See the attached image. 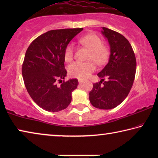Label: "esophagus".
Wrapping results in <instances>:
<instances>
[{
    "label": "esophagus",
    "instance_id": "1",
    "mask_svg": "<svg viewBox=\"0 0 158 158\" xmlns=\"http://www.w3.org/2000/svg\"><path fill=\"white\" fill-rule=\"evenodd\" d=\"M84 82V80H81V79L79 80V84H82Z\"/></svg>",
    "mask_w": 158,
    "mask_h": 158
}]
</instances>
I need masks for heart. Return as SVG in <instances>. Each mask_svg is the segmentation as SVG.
Wrapping results in <instances>:
<instances>
[{
	"mask_svg": "<svg viewBox=\"0 0 158 158\" xmlns=\"http://www.w3.org/2000/svg\"><path fill=\"white\" fill-rule=\"evenodd\" d=\"M80 42L85 47L91 50L89 59L93 60L98 64L103 63L107 58L109 52L106 47L102 46V41L98 35L90 34L80 40ZM74 47L73 43L67 45L64 53V57L67 62H70L73 59ZM95 70V65L92 61L79 62L77 61L69 65L68 68L69 74L72 77L79 79L89 78L90 74Z\"/></svg>",
	"mask_w": 158,
	"mask_h": 158,
	"instance_id": "obj_1",
	"label": "heart"
}]
</instances>
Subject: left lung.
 <instances>
[{
	"mask_svg": "<svg viewBox=\"0 0 158 158\" xmlns=\"http://www.w3.org/2000/svg\"><path fill=\"white\" fill-rule=\"evenodd\" d=\"M102 28V34L110 47V56L108 63L98 74L101 81L93 84L89 100L96 108L111 109L122 103L129 94L137 62L132 46L123 35L107 28ZM105 78L107 81L104 82Z\"/></svg>",
	"mask_w": 158,
	"mask_h": 158,
	"instance_id": "left-lung-1",
	"label": "left lung"
}]
</instances>
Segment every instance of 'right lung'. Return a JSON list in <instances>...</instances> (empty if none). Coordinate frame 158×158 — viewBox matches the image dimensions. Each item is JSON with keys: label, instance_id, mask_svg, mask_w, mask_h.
<instances>
[{"label": "right lung", "instance_id": "right-lung-1", "mask_svg": "<svg viewBox=\"0 0 158 158\" xmlns=\"http://www.w3.org/2000/svg\"><path fill=\"white\" fill-rule=\"evenodd\" d=\"M82 30L49 31L35 39L26 50L22 65L25 86L33 100L44 110L59 111L71 102L72 93L79 82L76 79L64 81L67 75L64 53L67 45Z\"/></svg>", "mask_w": 158, "mask_h": 158}]
</instances>
